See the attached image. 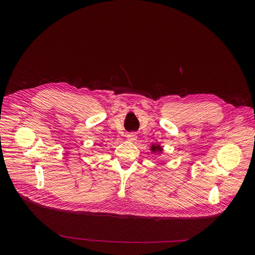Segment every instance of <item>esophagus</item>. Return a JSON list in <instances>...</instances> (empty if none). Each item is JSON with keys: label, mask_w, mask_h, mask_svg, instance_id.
Segmentation results:
<instances>
[{"label": "esophagus", "mask_w": 255, "mask_h": 255, "mask_svg": "<svg viewBox=\"0 0 255 255\" xmlns=\"http://www.w3.org/2000/svg\"><path fill=\"white\" fill-rule=\"evenodd\" d=\"M127 138H128V140H135L137 138V135L135 132H130L127 135Z\"/></svg>", "instance_id": "34e87169"}]
</instances>
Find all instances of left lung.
<instances>
[{"instance_id": "8db88e82", "label": "left lung", "mask_w": 255, "mask_h": 255, "mask_svg": "<svg viewBox=\"0 0 255 255\" xmlns=\"http://www.w3.org/2000/svg\"><path fill=\"white\" fill-rule=\"evenodd\" d=\"M151 150H152L153 152H155V151H161L159 145H152V149H151Z\"/></svg>"}]
</instances>
